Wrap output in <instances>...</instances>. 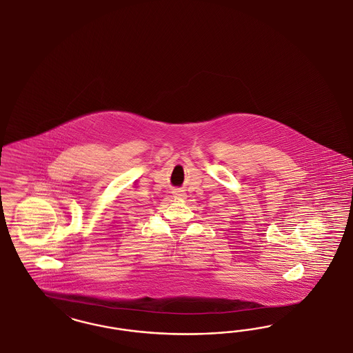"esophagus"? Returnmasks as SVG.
I'll use <instances>...</instances> for the list:
<instances>
[{"label":"esophagus","mask_w":353,"mask_h":353,"mask_svg":"<svg viewBox=\"0 0 353 353\" xmlns=\"http://www.w3.org/2000/svg\"><path fill=\"white\" fill-rule=\"evenodd\" d=\"M173 195H174V198H177V199H185V198H186L185 192H182L181 190H179V189L173 192Z\"/></svg>","instance_id":"obj_1"}]
</instances>
